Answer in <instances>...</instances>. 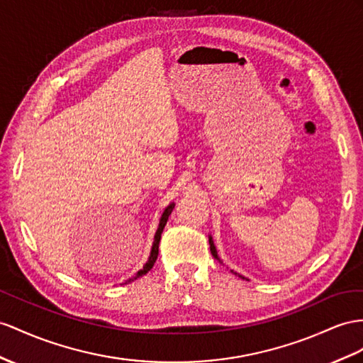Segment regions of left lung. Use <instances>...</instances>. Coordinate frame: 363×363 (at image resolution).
Here are the masks:
<instances>
[{
	"instance_id": "left-lung-1",
	"label": "left lung",
	"mask_w": 363,
	"mask_h": 363,
	"mask_svg": "<svg viewBox=\"0 0 363 363\" xmlns=\"http://www.w3.org/2000/svg\"><path fill=\"white\" fill-rule=\"evenodd\" d=\"M210 252H211V255L215 256L216 259H219L218 257V252H216V247H215V244H213V240H211V238H210Z\"/></svg>"
}]
</instances>
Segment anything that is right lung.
Here are the masks:
<instances>
[{
    "mask_svg": "<svg viewBox=\"0 0 363 363\" xmlns=\"http://www.w3.org/2000/svg\"><path fill=\"white\" fill-rule=\"evenodd\" d=\"M173 208H174V203H170V206L167 207L165 211L162 213V218H161V220H160V227H157V230H156L155 240H153V247H152V253H150V257H148V262L144 265L143 270H139V272L136 273V276L132 277V279H128L127 282H133L135 279L144 276L145 273H148V272H150L152 268H153V265H155V262H156V259H157V255H160V240H161L162 230H164V227H165V224H167V220H169V216L172 215Z\"/></svg>",
    "mask_w": 363,
    "mask_h": 363,
    "instance_id": "add662e5",
    "label": "right lung"
}]
</instances>
